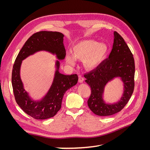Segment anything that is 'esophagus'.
I'll return each instance as SVG.
<instances>
[{"mask_svg":"<svg viewBox=\"0 0 150 150\" xmlns=\"http://www.w3.org/2000/svg\"><path fill=\"white\" fill-rule=\"evenodd\" d=\"M84 81V78L82 76H79V83H83Z\"/></svg>","mask_w":150,"mask_h":150,"instance_id":"1","label":"esophagus"}]
</instances>
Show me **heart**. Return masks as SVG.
<instances>
[{"label":"heart","instance_id":"b5f03b06","mask_svg":"<svg viewBox=\"0 0 150 150\" xmlns=\"http://www.w3.org/2000/svg\"><path fill=\"white\" fill-rule=\"evenodd\" d=\"M108 52L105 44L99 43L96 40L86 39L76 42L72 47V54L66 55L67 64L74 66L76 59L83 60L86 70L93 71L100 65L105 59Z\"/></svg>","mask_w":150,"mask_h":150}]
</instances>
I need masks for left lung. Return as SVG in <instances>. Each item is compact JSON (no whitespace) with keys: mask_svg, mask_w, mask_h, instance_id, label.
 <instances>
[{"mask_svg":"<svg viewBox=\"0 0 150 150\" xmlns=\"http://www.w3.org/2000/svg\"><path fill=\"white\" fill-rule=\"evenodd\" d=\"M114 42L109 59L103 62L98 69L84 76L85 82L91 88V94L88 101L89 109L95 115L110 116L123 108L134 90V61L128 45L121 36L115 31ZM115 79H120L124 86L120 99L114 103L104 100V92L107 85Z\"/></svg>","mask_w":150,"mask_h":150,"instance_id":"left-lung-1","label":"left lung"}]
</instances>
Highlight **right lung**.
I'll list each match as a JSON object with an SVG mask.
<instances>
[{
    "label": "right lung",
    "mask_w": 150,
    "mask_h": 150,
    "mask_svg": "<svg viewBox=\"0 0 150 150\" xmlns=\"http://www.w3.org/2000/svg\"><path fill=\"white\" fill-rule=\"evenodd\" d=\"M64 34L59 32L40 31L27 40L16 59L12 73V84L16 101L26 114L36 120H46L56 115L61 108L64 94L78 83L77 74L64 75L59 72L60 61L64 60L66 49ZM46 51L56 56V70L51 87L39 100H35L25 89L20 78L22 61L36 52Z\"/></svg>",
    "instance_id": "right-lung-1"
}]
</instances>
